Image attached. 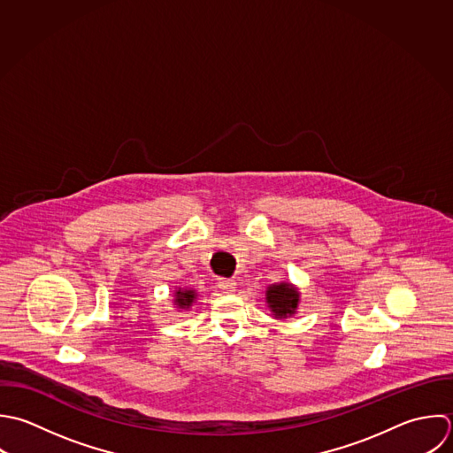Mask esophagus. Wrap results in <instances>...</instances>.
I'll return each mask as SVG.
<instances>
[{
  "label": "esophagus",
  "mask_w": 453,
  "mask_h": 453,
  "mask_svg": "<svg viewBox=\"0 0 453 453\" xmlns=\"http://www.w3.org/2000/svg\"><path fill=\"white\" fill-rule=\"evenodd\" d=\"M217 284L224 293H233L236 289V282L233 279H219Z\"/></svg>",
  "instance_id": "esophagus-1"
}]
</instances>
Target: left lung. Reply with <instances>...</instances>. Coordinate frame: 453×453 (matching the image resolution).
I'll return each instance as SVG.
<instances>
[{"mask_svg":"<svg viewBox=\"0 0 453 453\" xmlns=\"http://www.w3.org/2000/svg\"><path fill=\"white\" fill-rule=\"evenodd\" d=\"M298 291L291 284H279L270 286L266 291V302L272 312L279 318H286L295 314L298 307Z\"/></svg>","mask_w":453,"mask_h":453,"instance_id":"left-lung-1","label":"left lung"}]
</instances>
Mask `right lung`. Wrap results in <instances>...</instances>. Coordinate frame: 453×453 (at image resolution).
Wrapping results in <instances>:
<instances>
[{"instance_id": "add662e5", "label": "right lung", "mask_w": 453, "mask_h": 453, "mask_svg": "<svg viewBox=\"0 0 453 453\" xmlns=\"http://www.w3.org/2000/svg\"><path fill=\"white\" fill-rule=\"evenodd\" d=\"M194 298H196V293H194V291H188V289H185V291H176V303H178V307H181V309L190 307L192 302H194Z\"/></svg>"}]
</instances>
